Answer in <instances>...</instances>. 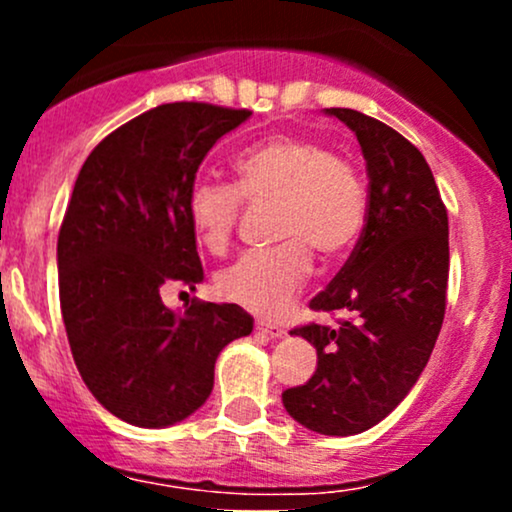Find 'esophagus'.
Masks as SVG:
<instances>
[{
	"label": "esophagus",
	"instance_id": "34e87169",
	"mask_svg": "<svg viewBox=\"0 0 512 512\" xmlns=\"http://www.w3.org/2000/svg\"><path fill=\"white\" fill-rule=\"evenodd\" d=\"M257 332H262L267 339H281L286 330L281 325H272V322H257Z\"/></svg>",
	"mask_w": 512,
	"mask_h": 512
}]
</instances>
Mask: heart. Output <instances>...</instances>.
<instances>
[{"mask_svg": "<svg viewBox=\"0 0 512 512\" xmlns=\"http://www.w3.org/2000/svg\"><path fill=\"white\" fill-rule=\"evenodd\" d=\"M274 209L272 236L279 245L245 255L226 267L216 289L228 303L262 317L289 308L313 269L349 255L366 221V187L346 158L308 137L279 134L250 146L236 161V187L197 180L187 195V219L199 243L223 252L243 211Z\"/></svg>", "mask_w": 512, "mask_h": 512, "instance_id": "heart-1", "label": "heart"}]
</instances>
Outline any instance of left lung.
Instances as JSON below:
<instances>
[{"mask_svg":"<svg viewBox=\"0 0 512 512\" xmlns=\"http://www.w3.org/2000/svg\"><path fill=\"white\" fill-rule=\"evenodd\" d=\"M361 144L368 173L366 226L313 310L351 313L337 327L305 325L317 368L281 402L322 436H356L380 424L424 373L445 315L448 211L426 158L402 134L349 108H325Z\"/></svg>","mask_w":512,"mask_h":512,"instance_id":"8db88e82","label":"left lung"}]
</instances>
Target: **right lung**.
<instances>
[{
    "instance_id": "right-lung-1",
    "label": "right lung",
    "mask_w": 512,
    "mask_h": 512,
    "mask_svg": "<svg viewBox=\"0 0 512 512\" xmlns=\"http://www.w3.org/2000/svg\"><path fill=\"white\" fill-rule=\"evenodd\" d=\"M250 115L158 105L108 134L74 182L57 238L64 330L91 395L132 426L195 414L223 346L252 332L240 305L161 301L170 284H202L187 195L211 146Z\"/></svg>"
}]
</instances>
